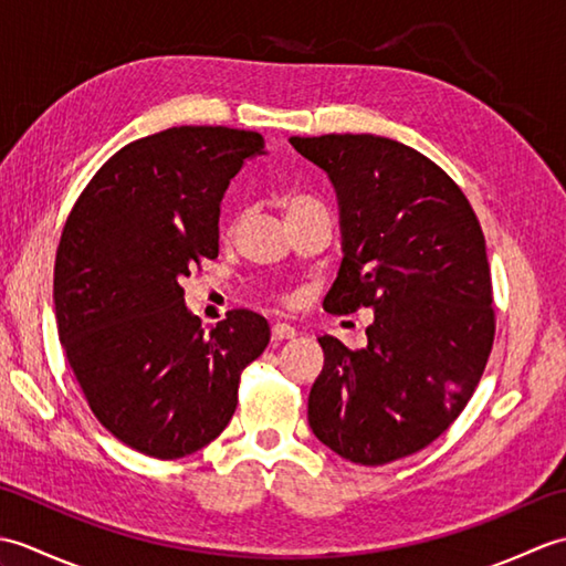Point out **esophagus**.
<instances>
[{
  "label": "esophagus",
  "mask_w": 566,
  "mask_h": 566,
  "mask_svg": "<svg viewBox=\"0 0 566 566\" xmlns=\"http://www.w3.org/2000/svg\"><path fill=\"white\" fill-rule=\"evenodd\" d=\"M296 335V328L290 323H274L272 326V340H292Z\"/></svg>",
  "instance_id": "1"
}]
</instances>
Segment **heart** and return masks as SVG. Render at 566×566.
I'll use <instances>...</instances> for the list:
<instances>
[{
  "instance_id": "heart-1",
  "label": "heart",
  "mask_w": 566,
  "mask_h": 566,
  "mask_svg": "<svg viewBox=\"0 0 566 566\" xmlns=\"http://www.w3.org/2000/svg\"><path fill=\"white\" fill-rule=\"evenodd\" d=\"M314 203H318V201H314V199H292L290 203H286V213H294L298 209L314 207ZM235 228H238V221H233L231 226H228V233H235Z\"/></svg>"
}]
</instances>
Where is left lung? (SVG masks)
I'll return each instance as SVG.
<instances>
[{
  "mask_svg": "<svg viewBox=\"0 0 566 566\" xmlns=\"http://www.w3.org/2000/svg\"><path fill=\"white\" fill-rule=\"evenodd\" d=\"M290 143L338 197L343 262L323 308L375 311L363 350L318 338L308 426L350 462L401 460L462 413L494 345L482 226L448 172L399 140L328 134Z\"/></svg>",
  "mask_w": 566,
  "mask_h": 566,
  "instance_id": "obj_1",
  "label": "left lung"
}]
</instances>
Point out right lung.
<instances>
[{
	"label": "right lung",
	"mask_w": 566,
	"mask_h": 566,
	"mask_svg": "<svg viewBox=\"0 0 566 566\" xmlns=\"http://www.w3.org/2000/svg\"><path fill=\"white\" fill-rule=\"evenodd\" d=\"M255 130L175 126L128 143L72 207L55 255V318L92 413L148 457L201 450L233 418L238 381L270 343L248 308L216 328L185 306L182 276L219 258L221 199Z\"/></svg>",
	"instance_id": "add662e5"
}]
</instances>
